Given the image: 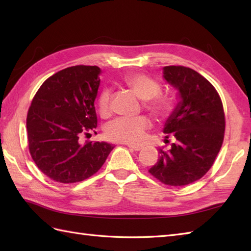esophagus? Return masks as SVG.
<instances>
[{
  "label": "esophagus",
  "mask_w": 251,
  "mask_h": 251,
  "mask_svg": "<svg viewBox=\"0 0 251 251\" xmlns=\"http://www.w3.org/2000/svg\"><path fill=\"white\" fill-rule=\"evenodd\" d=\"M128 148L130 149V150H134V151H140L141 149H142V147H139V146H131V145H129Z\"/></svg>",
  "instance_id": "obj_1"
}]
</instances>
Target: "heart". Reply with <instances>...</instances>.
Wrapping results in <instances>:
<instances>
[{
	"mask_svg": "<svg viewBox=\"0 0 251 251\" xmlns=\"http://www.w3.org/2000/svg\"><path fill=\"white\" fill-rule=\"evenodd\" d=\"M138 98L145 100V108L156 119L166 117L174 108V98L170 95H158L161 92V84L146 74L135 73L128 74L123 78ZM98 111L101 116H108L110 113V92L102 90L98 101ZM149 121L143 116L125 119L121 117L106 128V136L110 140L128 145H139L145 139L148 130Z\"/></svg>",
	"mask_w": 251,
	"mask_h": 251,
	"instance_id": "obj_1",
	"label": "heart"
}]
</instances>
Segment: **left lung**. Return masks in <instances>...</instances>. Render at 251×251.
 <instances>
[{"mask_svg":"<svg viewBox=\"0 0 251 251\" xmlns=\"http://www.w3.org/2000/svg\"><path fill=\"white\" fill-rule=\"evenodd\" d=\"M163 77L178 92V103L163 129L165 140L172 137L174 142L168 151L158 149V161L149 172L165 184L186 185L214 164L225 138V112L215 87L196 71L168 66Z\"/></svg>","mask_w":251,"mask_h":251,"instance_id":"obj_1","label":"left lung"}]
</instances>
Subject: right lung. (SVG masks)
Instances as JSON below:
<instances>
[{
  "instance_id": "add662e5",
  "label": "right lung",
  "mask_w": 251,
  "mask_h": 251,
  "mask_svg": "<svg viewBox=\"0 0 251 251\" xmlns=\"http://www.w3.org/2000/svg\"><path fill=\"white\" fill-rule=\"evenodd\" d=\"M100 68L75 66L57 72L37 90L26 116L29 150L36 166L51 180L79 182L96 174L114 146L81 143L97 127L95 100Z\"/></svg>"
}]
</instances>
